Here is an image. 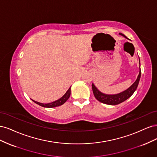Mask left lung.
I'll return each mask as SVG.
<instances>
[{"label":"left lung","instance_id":"left-lung-1","mask_svg":"<svg viewBox=\"0 0 157 157\" xmlns=\"http://www.w3.org/2000/svg\"><path fill=\"white\" fill-rule=\"evenodd\" d=\"M120 35H122L124 36L126 39L127 37L123 35L122 33H119ZM139 61H140V73L138 76H137V79L136 81L133 83L131 86L128 88V89L125 90L124 91L122 92H120L118 94H106L102 93L101 92L99 91V90L96 87V86L94 84H92V91L94 93V95L95 98H96L99 101H100L103 103L107 104V105H118L121 103H122L126 100L127 99L131 97L132 95L134 93V92L136 90L137 86H138V84L140 80L141 77V68H140V60L139 58Z\"/></svg>","mask_w":157,"mask_h":157}]
</instances>
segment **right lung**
<instances>
[{
	"label": "right lung",
	"mask_w": 157,
	"mask_h": 157,
	"mask_svg": "<svg viewBox=\"0 0 157 157\" xmlns=\"http://www.w3.org/2000/svg\"><path fill=\"white\" fill-rule=\"evenodd\" d=\"M70 95H71V87L68 89L67 91L66 92V93L63 95L62 97H61L59 99H58V100L54 101L53 102L48 103H42L33 100V99H32V101H34L35 103L38 104V105H39L42 107H47V108H52V107H58V106H60L61 105H63V104L69 98Z\"/></svg>",
	"instance_id": "1"
}]
</instances>
